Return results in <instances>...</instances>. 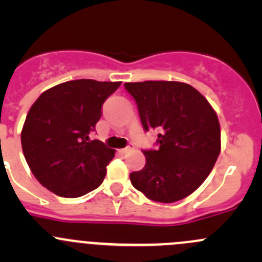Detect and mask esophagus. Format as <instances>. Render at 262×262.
I'll return each instance as SVG.
<instances>
[{"label": "esophagus", "instance_id": "esophagus-1", "mask_svg": "<svg viewBox=\"0 0 262 262\" xmlns=\"http://www.w3.org/2000/svg\"><path fill=\"white\" fill-rule=\"evenodd\" d=\"M130 150H133V146H128V147L123 148V149H120L119 152H120L121 155H126V153H129Z\"/></svg>", "mask_w": 262, "mask_h": 262}]
</instances>
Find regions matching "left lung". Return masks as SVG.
<instances>
[{
    "label": "left lung",
    "mask_w": 262,
    "mask_h": 262,
    "mask_svg": "<svg viewBox=\"0 0 262 262\" xmlns=\"http://www.w3.org/2000/svg\"><path fill=\"white\" fill-rule=\"evenodd\" d=\"M143 129H157V149H143L146 166L130 173L132 185L150 200L173 203L189 196L210 173L221 152V126L208 100L187 83L126 82Z\"/></svg>",
    "instance_id": "1"
}]
</instances>
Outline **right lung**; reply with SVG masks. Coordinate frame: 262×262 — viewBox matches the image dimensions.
<instances>
[{"instance_id": "add662e5", "label": "right lung", "mask_w": 262, "mask_h": 262, "mask_svg": "<svg viewBox=\"0 0 262 262\" xmlns=\"http://www.w3.org/2000/svg\"><path fill=\"white\" fill-rule=\"evenodd\" d=\"M120 84L68 81L44 91L29 110L21 132L24 156L36 180L58 196H82L104 181L115 150L90 134Z\"/></svg>"}]
</instances>
